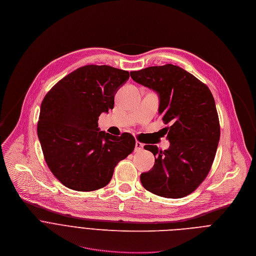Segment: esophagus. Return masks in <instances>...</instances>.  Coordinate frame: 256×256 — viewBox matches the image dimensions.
<instances>
[{
	"label": "esophagus",
	"instance_id": "esophagus-1",
	"mask_svg": "<svg viewBox=\"0 0 256 256\" xmlns=\"http://www.w3.org/2000/svg\"><path fill=\"white\" fill-rule=\"evenodd\" d=\"M143 148H144V144L140 143L139 141H136V143H135V151L139 152V151L143 150Z\"/></svg>",
	"mask_w": 256,
	"mask_h": 256
}]
</instances>
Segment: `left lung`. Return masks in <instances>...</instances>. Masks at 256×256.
Masks as SVG:
<instances>
[{
	"label": "left lung",
	"mask_w": 256,
	"mask_h": 256,
	"mask_svg": "<svg viewBox=\"0 0 256 256\" xmlns=\"http://www.w3.org/2000/svg\"><path fill=\"white\" fill-rule=\"evenodd\" d=\"M130 76L158 94V113L166 124L170 123V148L144 146L156 162L151 170L141 174V184L160 196H186L206 178L216 156L220 124L213 94L205 84L174 64L149 66Z\"/></svg>",
	"instance_id": "8db88e82"
}]
</instances>
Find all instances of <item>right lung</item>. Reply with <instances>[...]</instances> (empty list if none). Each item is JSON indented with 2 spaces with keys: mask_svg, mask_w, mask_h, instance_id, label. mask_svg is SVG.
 Returning <instances> with one entry per match:
<instances>
[{
  "mask_svg": "<svg viewBox=\"0 0 256 256\" xmlns=\"http://www.w3.org/2000/svg\"><path fill=\"white\" fill-rule=\"evenodd\" d=\"M129 72L109 66H86L60 80L44 96L37 135L45 162L66 188L78 192L107 186L118 162L135 147L129 133L112 136L98 127L114 108Z\"/></svg>",
  "mask_w": 256,
  "mask_h": 256,
  "instance_id": "obj_1",
  "label": "right lung"
}]
</instances>
